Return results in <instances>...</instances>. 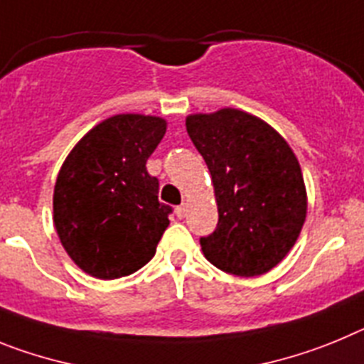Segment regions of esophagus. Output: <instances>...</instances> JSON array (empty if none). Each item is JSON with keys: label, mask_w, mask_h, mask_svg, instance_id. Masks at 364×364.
<instances>
[{"label": "esophagus", "mask_w": 364, "mask_h": 364, "mask_svg": "<svg viewBox=\"0 0 364 364\" xmlns=\"http://www.w3.org/2000/svg\"><path fill=\"white\" fill-rule=\"evenodd\" d=\"M176 214H178V218H181V220H183V218L186 216V205L185 203L179 205V207L176 208Z\"/></svg>", "instance_id": "esophagus-1"}]
</instances>
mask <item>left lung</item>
<instances>
[{
	"label": "left lung",
	"mask_w": 364,
	"mask_h": 364,
	"mask_svg": "<svg viewBox=\"0 0 364 364\" xmlns=\"http://www.w3.org/2000/svg\"><path fill=\"white\" fill-rule=\"evenodd\" d=\"M208 166L218 225L200 240L205 258L236 277H258L286 258L308 213L304 178L286 139L235 107L186 117Z\"/></svg>",
	"instance_id": "8db88e82"
}]
</instances>
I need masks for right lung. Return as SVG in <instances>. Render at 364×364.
I'll list each match as a JSON object with an SVG mask.
<instances>
[{"mask_svg":"<svg viewBox=\"0 0 364 364\" xmlns=\"http://www.w3.org/2000/svg\"><path fill=\"white\" fill-rule=\"evenodd\" d=\"M166 132L161 117L113 115L75 144L53 194L56 235L84 273L113 280L154 258L172 207L146 170Z\"/></svg>","mask_w":364,"mask_h":364,"instance_id":"add662e5","label":"right lung"}]
</instances>
